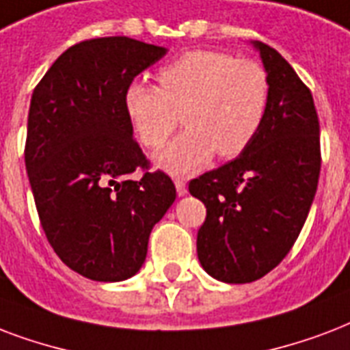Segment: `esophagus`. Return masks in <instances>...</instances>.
Listing matches in <instances>:
<instances>
[{
    "label": "esophagus",
    "mask_w": 350,
    "mask_h": 350,
    "mask_svg": "<svg viewBox=\"0 0 350 350\" xmlns=\"http://www.w3.org/2000/svg\"><path fill=\"white\" fill-rule=\"evenodd\" d=\"M175 188H177L178 197H183V195H186V191H188V188H186V183H184L183 178H177V180H175Z\"/></svg>",
    "instance_id": "1"
}]
</instances>
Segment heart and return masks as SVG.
Instances as JSON below:
<instances>
[{
    "mask_svg": "<svg viewBox=\"0 0 350 350\" xmlns=\"http://www.w3.org/2000/svg\"><path fill=\"white\" fill-rule=\"evenodd\" d=\"M159 85L133 82L126 111L146 148H161L183 116L186 131L157 153V166L188 175L212 161L234 159L261 129L270 80L256 59L221 51H189L159 71Z\"/></svg>",
    "mask_w": 350,
    "mask_h": 350,
    "instance_id": "1",
    "label": "heart"
}]
</instances>
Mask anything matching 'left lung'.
Returning <instances> with one entry per match:
<instances>
[{
	"label": "left lung",
	"mask_w": 350,
	"mask_h": 350,
	"mask_svg": "<svg viewBox=\"0 0 350 350\" xmlns=\"http://www.w3.org/2000/svg\"><path fill=\"white\" fill-rule=\"evenodd\" d=\"M270 80L261 129L237 159L189 183L206 206L197 256L224 283H252L285 259L318 189L319 122L312 94L281 54L262 42Z\"/></svg>",
	"instance_id": "8db88e82"
}]
</instances>
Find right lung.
<instances>
[{"label": "right lung", "mask_w": 350, "mask_h": 350, "mask_svg": "<svg viewBox=\"0 0 350 350\" xmlns=\"http://www.w3.org/2000/svg\"><path fill=\"white\" fill-rule=\"evenodd\" d=\"M166 53L126 36L80 42L32 93L25 167L40 223L56 256L93 281L135 275L177 197L166 173L129 178L148 161L133 138L126 91Z\"/></svg>", "instance_id": "add662e5"}]
</instances>
